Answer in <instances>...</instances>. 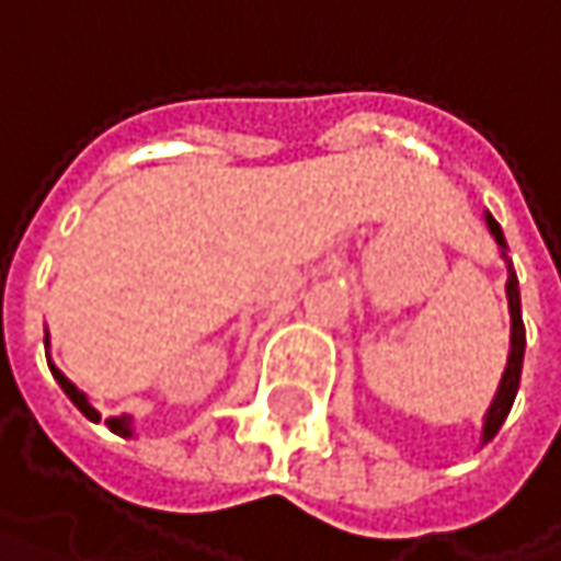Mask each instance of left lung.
<instances>
[{"instance_id": "8db88e82", "label": "left lung", "mask_w": 561, "mask_h": 561, "mask_svg": "<svg viewBox=\"0 0 561 561\" xmlns=\"http://www.w3.org/2000/svg\"><path fill=\"white\" fill-rule=\"evenodd\" d=\"M488 227H491V233H494V240H497V247H501V256L506 260L504 230H501V224H497L491 214H488ZM506 273H510V276H506V301H510V357H506L501 390H497L491 409H488V415H484V442H491V438L501 432L504 419L510 415V405H513L516 390H519V370H523V351H526V328H523V314H519V282H516V273H513V263H510V260H506Z\"/></svg>"}]
</instances>
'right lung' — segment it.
<instances>
[{"label":"right lung","instance_id":"obj_1","mask_svg":"<svg viewBox=\"0 0 561 561\" xmlns=\"http://www.w3.org/2000/svg\"><path fill=\"white\" fill-rule=\"evenodd\" d=\"M48 367H51L55 380L60 383V390L67 392V399H70V402H73V405H77V409H80V412H83V415H87L90 422H100V412H96V409H93V405L87 402V396L77 390V387H73V383H70V380H67V377H64V374L57 370L51 360H48ZM106 425H110V432H116V435H123V438H129V435H133V419H129V415H119V419H106Z\"/></svg>","mask_w":561,"mask_h":561}]
</instances>
